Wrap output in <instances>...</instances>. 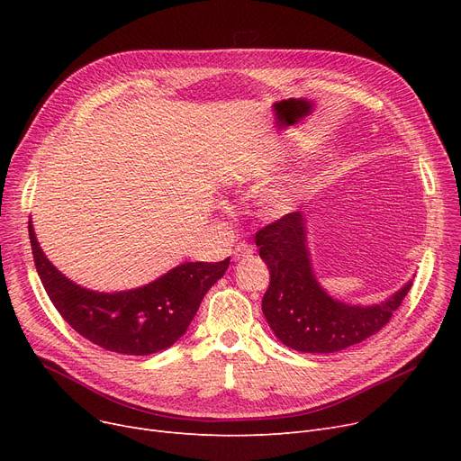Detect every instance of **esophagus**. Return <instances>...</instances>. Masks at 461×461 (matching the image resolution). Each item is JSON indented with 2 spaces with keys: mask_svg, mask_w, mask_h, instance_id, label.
Returning a JSON list of instances; mask_svg holds the SVG:
<instances>
[{
  "mask_svg": "<svg viewBox=\"0 0 461 461\" xmlns=\"http://www.w3.org/2000/svg\"><path fill=\"white\" fill-rule=\"evenodd\" d=\"M256 250H254V247L252 245H249V243H237L235 245V249H233V258L235 259H245V258H252V254H254Z\"/></svg>",
  "mask_w": 461,
  "mask_h": 461,
  "instance_id": "34e87169",
  "label": "esophagus"
}]
</instances>
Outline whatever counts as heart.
<instances>
[{
  "instance_id": "heart-1",
  "label": "heart",
  "mask_w": 461,
  "mask_h": 461,
  "mask_svg": "<svg viewBox=\"0 0 461 461\" xmlns=\"http://www.w3.org/2000/svg\"><path fill=\"white\" fill-rule=\"evenodd\" d=\"M294 202H295V192L289 190V188L271 190L267 196H265V200H263L265 209L271 211L273 214L285 212L289 207L294 205Z\"/></svg>"
}]
</instances>
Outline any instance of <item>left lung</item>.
<instances>
[{
	"mask_svg": "<svg viewBox=\"0 0 461 461\" xmlns=\"http://www.w3.org/2000/svg\"><path fill=\"white\" fill-rule=\"evenodd\" d=\"M256 245L271 271L261 301L263 316L282 344L301 353H336L365 342L391 321L413 285L405 284L389 301L374 306L334 301L312 273L301 211L261 228Z\"/></svg>",
	"mask_w": 461,
	"mask_h": 461,
	"instance_id": "left-lung-1",
	"label": "left lung"
}]
</instances>
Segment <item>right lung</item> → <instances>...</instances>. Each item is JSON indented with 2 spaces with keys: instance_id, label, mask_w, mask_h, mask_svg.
<instances>
[{
  "instance_id": "1",
  "label": "right lung",
  "mask_w": 461,
  "mask_h": 461,
  "mask_svg": "<svg viewBox=\"0 0 461 461\" xmlns=\"http://www.w3.org/2000/svg\"><path fill=\"white\" fill-rule=\"evenodd\" d=\"M30 240L41 282L61 318L91 344L121 355H151L176 344L209 287L230 267V258L183 263L131 292L95 294L72 284L46 259L32 221Z\"/></svg>"
}]
</instances>
